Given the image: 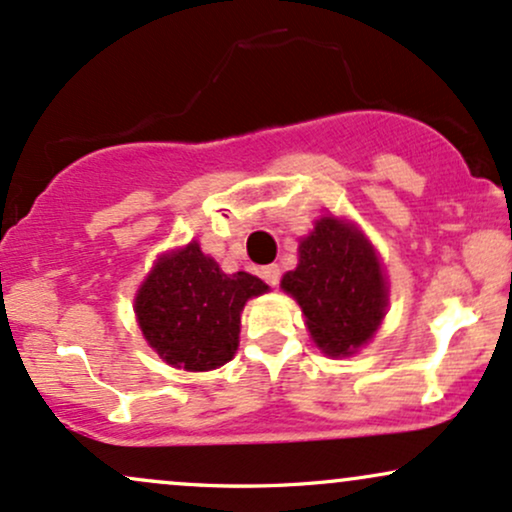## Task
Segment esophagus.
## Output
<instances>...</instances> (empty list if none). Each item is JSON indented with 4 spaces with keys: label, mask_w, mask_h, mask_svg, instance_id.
I'll list each match as a JSON object with an SVG mask.
<instances>
[{
    "label": "esophagus",
    "mask_w": 512,
    "mask_h": 512,
    "mask_svg": "<svg viewBox=\"0 0 512 512\" xmlns=\"http://www.w3.org/2000/svg\"><path fill=\"white\" fill-rule=\"evenodd\" d=\"M262 279L267 281L269 286H276L281 281V269L276 267V264H267V267H262Z\"/></svg>",
    "instance_id": "esophagus-1"
}]
</instances>
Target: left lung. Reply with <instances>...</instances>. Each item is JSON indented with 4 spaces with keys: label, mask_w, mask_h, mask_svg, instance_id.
<instances>
[{
    "label": "left lung",
    "mask_w": 512,
    "mask_h": 512,
    "mask_svg": "<svg viewBox=\"0 0 512 512\" xmlns=\"http://www.w3.org/2000/svg\"><path fill=\"white\" fill-rule=\"evenodd\" d=\"M301 260L281 279L303 308L315 344L346 356L366 344L385 315L387 289L378 257L349 223L325 216L303 240Z\"/></svg>",
    "instance_id": "obj_1"
}]
</instances>
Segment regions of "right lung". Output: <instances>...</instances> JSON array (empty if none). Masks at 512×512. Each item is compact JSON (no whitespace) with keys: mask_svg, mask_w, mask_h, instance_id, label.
<instances>
[{"mask_svg":"<svg viewBox=\"0 0 512 512\" xmlns=\"http://www.w3.org/2000/svg\"><path fill=\"white\" fill-rule=\"evenodd\" d=\"M267 284L248 272L223 274L190 243L163 257L137 293V320L163 361L185 370H211L238 349L240 310Z\"/></svg>","mask_w":512,"mask_h":512,"instance_id":"1","label":"right lung"}]
</instances>
